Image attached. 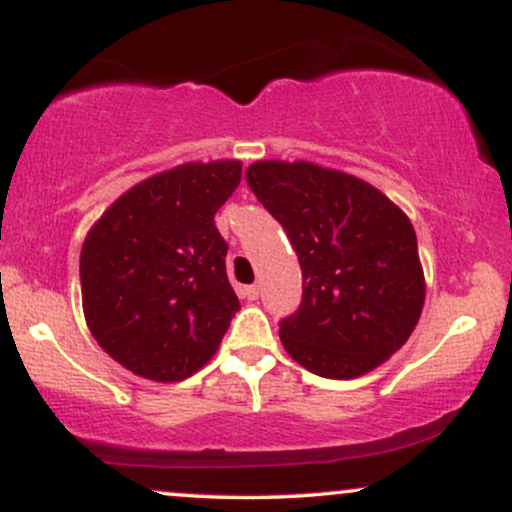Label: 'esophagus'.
I'll use <instances>...</instances> for the list:
<instances>
[{
	"mask_svg": "<svg viewBox=\"0 0 512 512\" xmlns=\"http://www.w3.org/2000/svg\"><path fill=\"white\" fill-rule=\"evenodd\" d=\"M257 296H260V286H243V298L245 301H257Z\"/></svg>",
	"mask_w": 512,
	"mask_h": 512,
	"instance_id": "34e87169",
	"label": "esophagus"
}]
</instances>
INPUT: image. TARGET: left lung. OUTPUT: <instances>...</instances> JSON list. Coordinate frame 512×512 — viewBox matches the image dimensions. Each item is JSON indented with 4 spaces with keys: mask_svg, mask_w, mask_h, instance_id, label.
<instances>
[{
    "mask_svg": "<svg viewBox=\"0 0 512 512\" xmlns=\"http://www.w3.org/2000/svg\"><path fill=\"white\" fill-rule=\"evenodd\" d=\"M245 178L301 262V308L279 325L293 361L351 380L402 349L426 298L409 216L366 180L310 161H257Z\"/></svg>",
    "mask_w": 512,
    "mask_h": 512,
    "instance_id": "left-lung-1",
    "label": "left lung"
}]
</instances>
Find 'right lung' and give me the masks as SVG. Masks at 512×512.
I'll return each mask as SVG.
<instances>
[{
	"label": "right lung",
	"instance_id": "obj_1",
	"mask_svg": "<svg viewBox=\"0 0 512 512\" xmlns=\"http://www.w3.org/2000/svg\"><path fill=\"white\" fill-rule=\"evenodd\" d=\"M240 173V161L182 163L127 190L88 231L79 262L86 325L139 378L195 375L240 310L214 223Z\"/></svg>",
	"mask_w": 512,
	"mask_h": 512
}]
</instances>
